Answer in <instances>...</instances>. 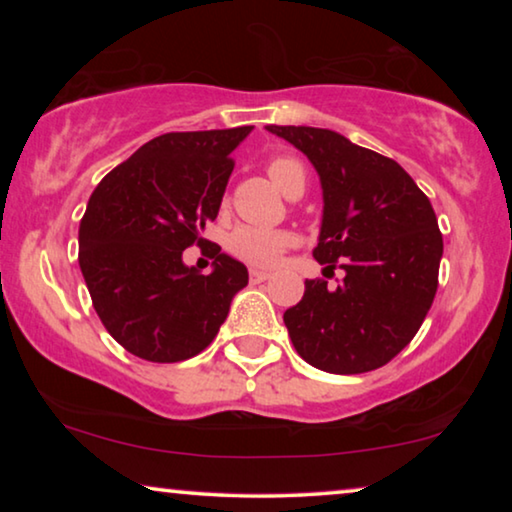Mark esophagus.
<instances>
[{"label": "esophagus", "instance_id": "34e87169", "mask_svg": "<svg viewBox=\"0 0 512 512\" xmlns=\"http://www.w3.org/2000/svg\"><path fill=\"white\" fill-rule=\"evenodd\" d=\"M270 275L265 270H251L249 272V279H251V284H261V282H265V279H268Z\"/></svg>", "mask_w": 512, "mask_h": 512}]
</instances>
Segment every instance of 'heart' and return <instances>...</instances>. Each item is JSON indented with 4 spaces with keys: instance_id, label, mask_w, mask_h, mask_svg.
Segmentation results:
<instances>
[{
    "instance_id": "obj_1",
    "label": "heart",
    "mask_w": 512,
    "mask_h": 512,
    "mask_svg": "<svg viewBox=\"0 0 512 512\" xmlns=\"http://www.w3.org/2000/svg\"><path fill=\"white\" fill-rule=\"evenodd\" d=\"M268 177L284 195L296 184H305V170L293 158H275L268 163ZM293 244V235L286 230H265L254 226L235 228L228 237L230 254L254 268H272Z\"/></svg>"
}]
</instances>
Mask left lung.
I'll list each match as a JSON object with an SVG mask.
<instances>
[{"label":"left lung","instance_id":"1","mask_svg":"<svg viewBox=\"0 0 512 512\" xmlns=\"http://www.w3.org/2000/svg\"><path fill=\"white\" fill-rule=\"evenodd\" d=\"M303 151L324 193L314 258L345 270L338 289L307 279L303 300L284 312L296 352L335 375L389 363L422 326L438 289L443 235L431 202L396 160L340 132L268 125Z\"/></svg>","mask_w":512,"mask_h":512}]
</instances>
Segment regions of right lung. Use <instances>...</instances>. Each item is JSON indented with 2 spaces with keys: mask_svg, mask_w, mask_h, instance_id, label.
I'll return each instance as SVG.
<instances>
[{
  "mask_svg": "<svg viewBox=\"0 0 512 512\" xmlns=\"http://www.w3.org/2000/svg\"><path fill=\"white\" fill-rule=\"evenodd\" d=\"M254 125L167 132L114 167L90 195L79 226V265L97 317L118 345L153 363L200 354L216 338L244 263L216 247L214 270L184 263L219 214L233 153Z\"/></svg>",
  "mask_w": 512,
  "mask_h": 512,
  "instance_id": "right-lung-1",
  "label": "right lung"
}]
</instances>
